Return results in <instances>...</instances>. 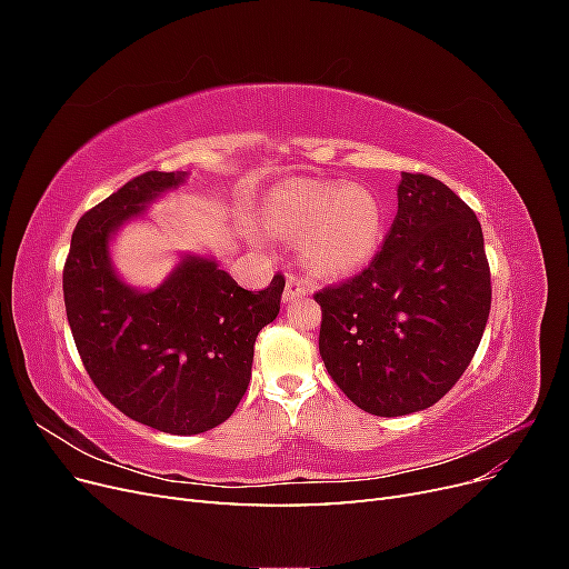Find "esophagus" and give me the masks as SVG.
Masks as SVG:
<instances>
[{"instance_id":"1","label":"esophagus","mask_w":569,"mask_h":569,"mask_svg":"<svg viewBox=\"0 0 569 569\" xmlns=\"http://www.w3.org/2000/svg\"><path fill=\"white\" fill-rule=\"evenodd\" d=\"M308 295V287L297 274H287V284H284V301H295L299 297Z\"/></svg>"}]
</instances>
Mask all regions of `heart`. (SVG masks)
Listing matches in <instances>:
<instances>
[{"instance_id": "1", "label": "heart", "mask_w": 569, "mask_h": 569, "mask_svg": "<svg viewBox=\"0 0 569 569\" xmlns=\"http://www.w3.org/2000/svg\"><path fill=\"white\" fill-rule=\"evenodd\" d=\"M270 226L299 237L303 263L341 278L368 266L382 242L385 206L363 184L291 180L270 197Z\"/></svg>"}]
</instances>
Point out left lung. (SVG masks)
I'll list each match as a JSON object with an SVG mask.
<instances>
[{
    "label": "left lung",
    "mask_w": 569,
    "mask_h": 569,
    "mask_svg": "<svg viewBox=\"0 0 569 569\" xmlns=\"http://www.w3.org/2000/svg\"><path fill=\"white\" fill-rule=\"evenodd\" d=\"M320 356L366 412L399 418L460 380L491 308L485 234L441 180L401 173L399 211L372 263L316 295Z\"/></svg>",
    "instance_id": "1"
}]
</instances>
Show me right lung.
<instances>
[{"label":"right lung","instance_id":"add662e5","mask_svg":"<svg viewBox=\"0 0 569 569\" xmlns=\"http://www.w3.org/2000/svg\"><path fill=\"white\" fill-rule=\"evenodd\" d=\"M187 173L126 182L84 213L63 266L66 316L82 366L128 418L166 435H201L226 422L251 380L258 332L280 313L284 278L249 291L211 256L184 253L157 289L120 280L109 244L128 220Z\"/></svg>","mask_w":569,"mask_h":569}]
</instances>
